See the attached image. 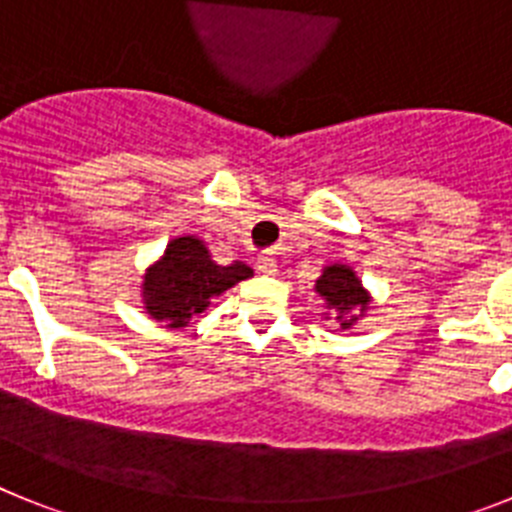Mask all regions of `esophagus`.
Returning <instances> with one entry per match:
<instances>
[{
  "label": "esophagus",
  "mask_w": 512,
  "mask_h": 512,
  "mask_svg": "<svg viewBox=\"0 0 512 512\" xmlns=\"http://www.w3.org/2000/svg\"><path fill=\"white\" fill-rule=\"evenodd\" d=\"M256 269H259V274H264V277H274L277 274V259L274 256H269V253H261L259 259H256Z\"/></svg>",
  "instance_id": "esophagus-1"
}]
</instances>
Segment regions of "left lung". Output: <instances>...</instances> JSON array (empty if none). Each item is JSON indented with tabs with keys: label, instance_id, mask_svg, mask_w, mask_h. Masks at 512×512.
I'll list each match as a JSON object with an SVG mask.
<instances>
[{
	"label": "left lung",
	"instance_id": "8db88e82",
	"mask_svg": "<svg viewBox=\"0 0 512 512\" xmlns=\"http://www.w3.org/2000/svg\"><path fill=\"white\" fill-rule=\"evenodd\" d=\"M315 292L325 300V307L333 310V320L343 330L351 328L361 315L369 310V292L361 287V279L356 271L346 264H330L325 266L320 279L315 282Z\"/></svg>",
	"mask_w": 512,
	"mask_h": 512
}]
</instances>
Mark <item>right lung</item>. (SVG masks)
<instances>
[{
	"label": "right lung",
	"instance_id": "1",
	"mask_svg": "<svg viewBox=\"0 0 512 512\" xmlns=\"http://www.w3.org/2000/svg\"><path fill=\"white\" fill-rule=\"evenodd\" d=\"M253 269L243 261L220 266L212 261L205 241L197 235H182L166 246L164 256L146 269L143 277V305L148 315L169 328H184L197 312H205L210 300L223 295Z\"/></svg>",
	"mask_w": 512,
	"mask_h": 512
}]
</instances>
